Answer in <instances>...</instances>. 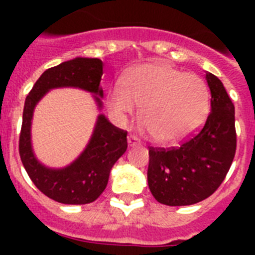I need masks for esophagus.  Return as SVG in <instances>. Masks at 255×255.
<instances>
[{
    "label": "esophagus",
    "mask_w": 255,
    "mask_h": 255,
    "mask_svg": "<svg viewBox=\"0 0 255 255\" xmlns=\"http://www.w3.org/2000/svg\"><path fill=\"white\" fill-rule=\"evenodd\" d=\"M127 141H128V147H135V145H137V144L140 143L139 139H137L136 136H132V135L128 136Z\"/></svg>",
    "instance_id": "34e87169"
}]
</instances>
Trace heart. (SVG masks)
Instances as JSON below:
<instances>
[{
	"label": "heart",
	"instance_id": "heart-1",
	"mask_svg": "<svg viewBox=\"0 0 255 255\" xmlns=\"http://www.w3.org/2000/svg\"><path fill=\"white\" fill-rule=\"evenodd\" d=\"M110 111L126 122L141 106V128L157 143L174 144L188 139L209 114L210 94L201 77L161 63H144L124 75L107 95Z\"/></svg>",
	"mask_w": 255,
	"mask_h": 255
}]
</instances>
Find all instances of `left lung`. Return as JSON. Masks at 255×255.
Returning a JSON list of instances; mask_svg holds the SVG:
<instances>
[{
	"mask_svg": "<svg viewBox=\"0 0 255 255\" xmlns=\"http://www.w3.org/2000/svg\"><path fill=\"white\" fill-rule=\"evenodd\" d=\"M210 114L205 126L178 148H149L148 186L164 205H193L213 194L236 155L234 106L222 82L206 73Z\"/></svg>",
	"mask_w": 255,
	"mask_h": 255,
	"instance_id": "1",
	"label": "left lung"
}]
</instances>
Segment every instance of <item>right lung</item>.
I'll list each match as a JSON object with an SVG mask.
<instances>
[{
  "instance_id": "add662e5",
  "label": "right lung",
  "mask_w": 255,
  "mask_h": 255,
  "mask_svg": "<svg viewBox=\"0 0 255 255\" xmlns=\"http://www.w3.org/2000/svg\"><path fill=\"white\" fill-rule=\"evenodd\" d=\"M102 75L103 62L100 59L74 58L46 70L26 96L19 135L22 164L34 185L61 204L85 205L103 193L114 164L127 151V132L115 127L103 114H99L91 137L81 155L67 167H46L37 159L31 145L34 108L50 90L74 87L91 92L100 111L103 107Z\"/></svg>"
}]
</instances>
